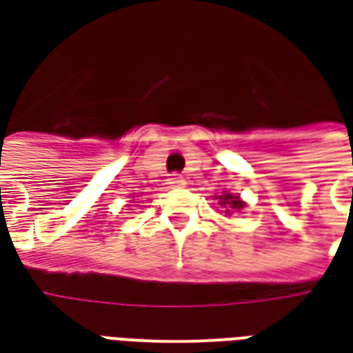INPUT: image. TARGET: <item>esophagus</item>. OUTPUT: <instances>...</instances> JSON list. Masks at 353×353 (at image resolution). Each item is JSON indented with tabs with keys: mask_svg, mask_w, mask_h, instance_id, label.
Instances as JSON below:
<instances>
[{
	"mask_svg": "<svg viewBox=\"0 0 353 353\" xmlns=\"http://www.w3.org/2000/svg\"><path fill=\"white\" fill-rule=\"evenodd\" d=\"M168 185L170 187H183L185 179L181 176H177V174H172V176L168 177Z\"/></svg>",
	"mask_w": 353,
	"mask_h": 353,
	"instance_id": "esophagus-1",
	"label": "esophagus"
}]
</instances>
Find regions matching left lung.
<instances>
[{
  "mask_svg": "<svg viewBox=\"0 0 353 353\" xmlns=\"http://www.w3.org/2000/svg\"><path fill=\"white\" fill-rule=\"evenodd\" d=\"M219 200H221V203H223L224 208H226V205L230 208V210H226V213H230L232 210H241L243 205H245L239 198L232 196V194H223V196H219Z\"/></svg>",
  "mask_w": 353,
  "mask_h": 353,
  "instance_id": "left-lung-1",
  "label": "left lung"
}]
</instances>
